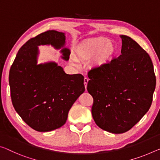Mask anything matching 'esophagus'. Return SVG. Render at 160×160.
Masks as SVG:
<instances>
[{"instance_id": "34e87169", "label": "esophagus", "mask_w": 160, "mask_h": 160, "mask_svg": "<svg viewBox=\"0 0 160 160\" xmlns=\"http://www.w3.org/2000/svg\"><path fill=\"white\" fill-rule=\"evenodd\" d=\"M88 81H89V79L87 78H84V85H85V87L86 89H87V86H88Z\"/></svg>"}]
</instances>
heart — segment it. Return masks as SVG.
Listing matches in <instances>:
<instances>
[{
  "mask_svg": "<svg viewBox=\"0 0 160 160\" xmlns=\"http://www.w3.org/2000/svg\"><path fill=\"white\" fill-rule=\"evenodd\" d=\"M117 52V47L112 41L106 38L89 40L80 44L76 50L77 58L80 61H87L95 58L93 67L100 69L112 61Z\"/></svg>",
  "mask_w": 160,
  "mask_h": 160,
  "instance_id": "b5f03b06",
  "label": "heart"
}]
</instances>
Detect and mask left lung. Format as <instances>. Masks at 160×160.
<instances>
[{
    "mask_svg": "<svg viewBox=\"0 0 160 160\" xmlns=\"http://www.w3.org/2000/svg\"><path fill=\"white\" fill-rule=\"evenodd\" d=\"M122 54L88 72L87 90L93 98L96 125L114 134L130 130L148 112L156 77L148 53L127 35H120Z\"/></svg>",
    "mask_w": 160,
    "mask_h": 160,
    "instance_id": "obj_1",
    "label": "left lung"
}]
</instances>
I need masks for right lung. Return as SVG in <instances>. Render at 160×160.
<instances>
[{"label": "right lung", "mask_w": 160, "mask_h": 160, "mask_svg": "<svg viewBox=\"0 0 160 160\" xmlns=\"http://www.w3.org/2000/svg\"><path fill=\"white\" fill-rule=\"evenodd\" d=\"M40 45L60 49L62 59L69 60L64 32H42L20 48L10 70L9 85L12 105L22 120L35 130L49 132L66 122L70 109L85 88L81 74H66L55 62L38 64Z\"/></svg>", "instance_id": "obj_1"}]
</instances>
